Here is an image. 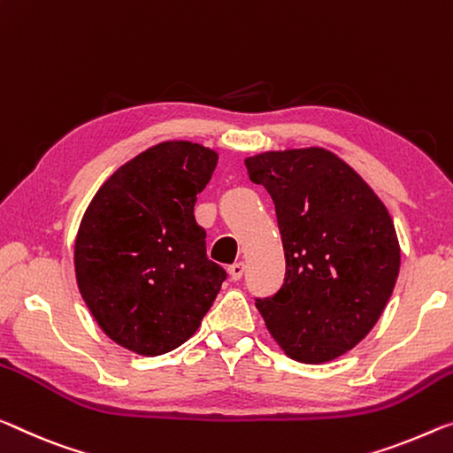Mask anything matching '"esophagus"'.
<instances>
[{
    "instance_id": "esophagus-1",
    "label": "esophagus",
    "mask_w": 453,
    "mask_h": 453,
    "mask_svg": "<svg viewBox=\"0 0 453 453\" xmlns=\"http://www.w3.org/2000/svg\"><path fill=\"white\" fill-rule=\"evenodd\" d=\"M228 275H231L233 281H239L242 275H245V263H233L231 267H228Z\"/></svg>"
}]
</instances>
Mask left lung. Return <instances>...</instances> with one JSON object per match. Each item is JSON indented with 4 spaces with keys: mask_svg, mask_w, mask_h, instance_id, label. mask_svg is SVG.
Here are the masks:
<instances>
[{
    "mask_svg": "<svg viewBox=\"0 0 453 453\" xmlns=\"http://www.w3.org/2000/svg\"><path fill=\"white\" fill-rule=\"evenodd\" d=\"M273 198L285 250L277 294L255 297L269 332L299 363H328L363 340L393 294L401 250L385 204L322 148L247 157Z\"/></svg>",
    "mask_w": 453,
    "mask_h": 453,
    "instance_id": "8db88e82",
    "label": "left lung"
}]
</instances>
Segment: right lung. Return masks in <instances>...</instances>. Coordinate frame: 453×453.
<instances>
[{"label": "right lung", "instance_id": "1", "mask_svg": "<svg viewBox=\"0 0 453 453\" xmlns=\"http://www.w3.org/2000/svg\"><path fill=\"white\" fill-rule=\"evenodd\" d=\"M217 162L198 143L154 145L121 165L82 217L74 245L81 296L127 350L157 357L184 344L226 280L194 219Z\"/></svg>", "mask_w": 453, "mask_h": 453}]
</instances>
